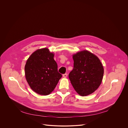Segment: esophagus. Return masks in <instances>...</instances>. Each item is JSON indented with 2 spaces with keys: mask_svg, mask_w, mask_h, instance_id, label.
<instances>
[{
  "mask_svg": "<svg viewBox=\"0 0 128 128\" xmlns=\"http://www.w3.org/2000/svg\"><path fill=\"white\" fill-rule=\"evenodd\" d=\"M67 74H63V76L64 78H67Z\"/></svg>",
  "mask_w": 128,
  "mask_h": 128,
  "instance_id": "1",
  "label": "esophagus"
}]
</instances>
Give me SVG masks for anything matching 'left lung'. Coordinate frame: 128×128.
<instances>
[{
  "label": "left lung",
  "instance_id": "left-lung-1",
  "mask_svg": "<svg viewBox=\"0 0 128 128\" xmlns=\"http://www.w3.org/2000/svg\"><path fill=\"white\" fill-rule=\"evenodd\" d=\"M74 69L69 78L76 92L82 96L93 93L100 86L104 69L99 59L88 50H82L73 55Z\"/></svg>",
  "mask_w": 128,
  "mask_h": 128
}]
</instances>
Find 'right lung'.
<instances>
[{"mask_svg": "<svg viewBox=\"0 0 128 128\" xmlns=\"http://www.w3.org/2000/svg\"><path fill=\"white\" fill-rule=\"evenodd\" d=\"M54 54L47 48L36 50L27 60L25 77L31 89L42 95L50 94L62 76L58 71Z\"/></svg>", "mask_w": 128, "mask_h": 128, "instance_id": "1", "label": "right lung"}]
</instances>
